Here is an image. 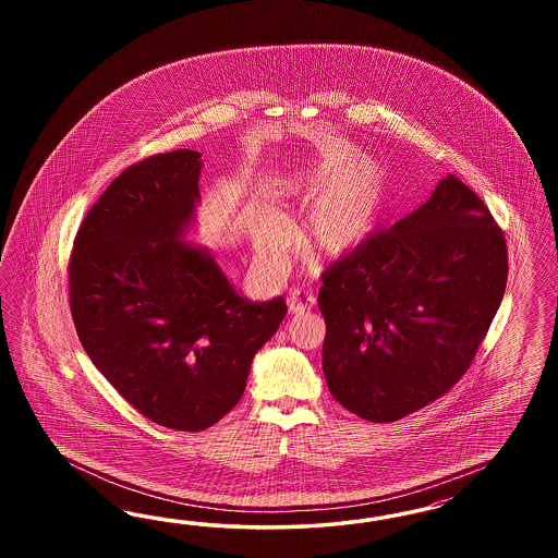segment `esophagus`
Returning <instances> with one entry per match:
<instances>
[{
  "label": "esophagus",
  "mask_w": 558,
  "mask_h": 558,
  "mask_svg": "<svg viewBox=\"0 0 558 558\" xmlns=\"http://www.w3.org/2000/svg\"><path fill=\"white\" fill-rule=\"evenodd\" d=\"M315 303H317L315 294H313V292H304V290H294V292L290 294V299H288L290 313H294V315H301V313L311 311V308L315 306Z\"/></svg>",
  "instance_id": "34e87169"
}]
</instances>
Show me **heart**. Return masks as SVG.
I'll return each mask as SVG.
<instances>
[{
  "label": "heart",
  "instance_id": "b5f03b06",
  "mask_svg": "<svg viewBox=\"0 0 558 558\" xmlns=\"http://www.w3.org/2000/svg\"><path fill=\"white\" fill-rule=\"evenodd\" d=\"M288 201L303 203V241L325 257H343L371 239L385 206V173L376 161L355 155L348 143H331L308 166L278 182ZM287 225L264 215L255 229V254L271 266L287 245Z\"/></svg>",
  "mask_w": 558,
  "mask_h": 558
}]
</instances>
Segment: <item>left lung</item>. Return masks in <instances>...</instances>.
Returning <instances> with one entry per match:
<instances>
[{
    "label": "left lung",
    "instance_id": "1",
    "mask_svg": "<svg viewBox=\"0 0 558 558\" xmlns=\"http://www.w3.org/2000/svg\"><path fill=\"white\" fill-rule=\"evenodd\" d=\"M322 280L329 392L366 422H397L471 368L506 292V236L450 173L427 203Z\"/></svg>",
    "mask_w": 558,
    "mask_h": 558
}]
</instances>
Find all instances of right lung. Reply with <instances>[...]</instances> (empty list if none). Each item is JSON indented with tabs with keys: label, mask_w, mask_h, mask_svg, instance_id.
<instances>
[{
	"label": "right lung",
	"mask_w": 558,
	"mask_h": 558,
	"mask_svg": "<svg viewBox=\"0 0 558 558\" xmlns=\"http://www.w3.org/2000/svg\"><path fill=\"white\" fill-rule=\"evenodd\" d=\"M201 153L124 169L89 208L69 257V306L89 360L141 415L203 432L239 403L287 301L250 303L206 250L186 245Z\"/></svg>",
	"instance_id": "obj_1"
}]
</instances>
